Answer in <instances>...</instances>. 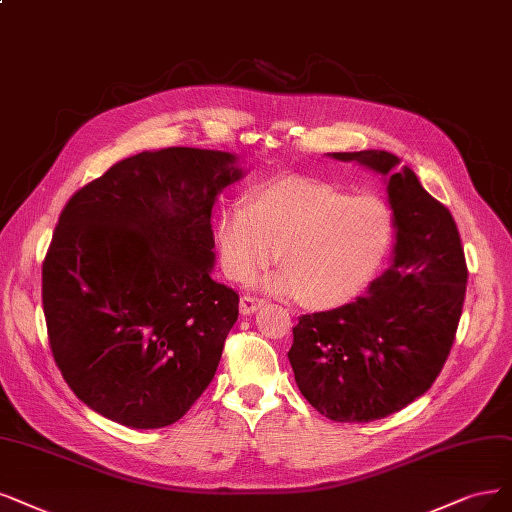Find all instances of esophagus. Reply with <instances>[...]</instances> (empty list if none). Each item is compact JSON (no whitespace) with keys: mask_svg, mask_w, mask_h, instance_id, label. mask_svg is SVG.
Segmentation results:
<instances>
[{"mask_svg":"<svg viewBox=\"0 0 512 512\" xmlns=\"http://www.w3.org/2000/svg\"><path fill=\"white\" fill-rule=\"evenodd\" d=\"M263 304H266V301L255 297V295H242V297H240V312H242L244 316H249V314L257 312Z\"/></svg>","mask_w":512,"mask_h":512,"instance_id":"obj_1","label":"esophagus"}]
</instances>
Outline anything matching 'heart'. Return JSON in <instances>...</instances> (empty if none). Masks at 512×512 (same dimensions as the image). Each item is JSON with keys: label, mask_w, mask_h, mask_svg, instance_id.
Returning a JSON list of instances; mask_svg holds the SVG:
<instances>
[{"label": "heart", "mask_w": 512, "mask_h": 512, "mask_svg": "<svg viewBox=\"0 0 512 512\" xmlns=\"http://www.w3.org/2000/svg\"><path fill=\"white\" fill-rule=\"evenodd\" d=\"M394 238L390 206L373 194L289 177L257 187L249 208L234 206L217 223L223 270L251 282L278 259L285 270L266 287L312 310L348 304L369 285Z\"/></svg>", "instance_id": "obj_1"}]
</instances>
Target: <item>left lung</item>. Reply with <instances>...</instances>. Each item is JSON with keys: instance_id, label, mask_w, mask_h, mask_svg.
<instances>
[{"instance_id": "1", "label": "left lung", "mask_w": 512, "mask_h": 512, "mask_svg": "<svg viewBox=\"0 0 512 512\" xmlns=\"http://www.w3.org/2000/svg\"><path fill=\"white\" fill-rule=\"evenodd\" d=\"M388 179L396 244L390 268L363 297L304 314L289 361L308 403L333 422H373L401 411L437 380L456 339L466 259L447 208L388 151H337Z\"/></svg>"}]
</instances>
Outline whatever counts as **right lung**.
I'll return each instance as SVG.
<instances>
[{"label": "right lung", "mask_w": 512, "mask_h": 512, "mask_svg": "<svg viewBox=\"0 0 512 512\" xmlns=\"http://www.w3.org/2000/svg\"><path fill=\"white\" fill-rule=\"evenodd\" d=\"M227 151L166 147L113 164L65 204L42 266L50 350L82 403L130 428L175 424L213 382L238 293L213 280Z\"/></svg>", "instance_id": "right-lung-1"}]
</instances>
